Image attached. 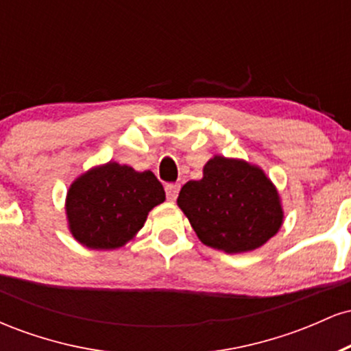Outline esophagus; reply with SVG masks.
Listing matches in <instances>:
<instances>
[{"label": "esophagus", "instance_id": "34e87169", "mask_svg": "<svg viewBox=\"0 0 351 351\" xmlns=\"http://www.w3.org/2000/svg\"><path fill=\"white\" fill-rule=\"evenodd\" d=\"M165 191H167V198L168 201H175L176 198H178V193H180V184L178 183H170L165 186Z\"/></svg>", "mask_w": 351, "mask_h": 351}]
</instances>
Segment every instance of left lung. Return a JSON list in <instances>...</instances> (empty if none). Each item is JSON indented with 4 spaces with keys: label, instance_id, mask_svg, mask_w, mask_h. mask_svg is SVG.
I'll list each match as a JSON object with an SVG mask.
<instances>
[{
    "label": "left lung",
    "instance_id": "1",
    "mask_svg": "<svg viewBox=\"0 0 351 351\" xmlns=\"http://www.w3.org/2000/svg\"><path fill=\"white\" fill-rule=\"evenodd\" d=\"M204 245L228 254L261 247L284 223L280 195L257 165L215 155L203 178L191 180L176 199Z\"/></svg>",
    "mask_w": 351,
    "mask_h": 351
}]
</instances>
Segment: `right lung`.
<instances>
[{
	"instance_id": "obj_1",
	"label": "right lung",
	"mask_w": 351,
	"mask_h": 351,
	"mask_svg": "<svg viewBox=\"0 0 351 351\" xmlns=\"http://www.w3.org/2000/svg\"><path fill=\"white\" fill-rule=\"evenodd\" d=\"M163 201L165 189L152 171L117 162L97 165L67 189V228L84 247L112 251L130 243Z\"/></svg>"
}]
</instances>
